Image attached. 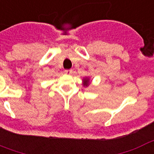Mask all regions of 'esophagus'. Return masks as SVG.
Listing matches in <instances>:
<instances>
[{"label": "esophagus", "instance_id": "obj_1", "mask_svg": "<svg viewBox=\"0 0 154 154\" xmlns=\"http://www.w3.org/2000/svg\"><path fill=\"white\" fill-rule=\"evenodd\" d=\"M64 72L66 74H68V75H71L72 73V69H67V70H64Z\"/></svg>", "mask_w": 154, "mask_h": 154}]
</instances>
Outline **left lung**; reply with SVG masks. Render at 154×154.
<instances>
[{
    "label": "left lung",
    "mask_w": 154,
    "mask_h": 154,
    "mask_svg": "<svg viewBox=\"0 0 154 154\" xmlns=\"http://www.w3.org/2000/svg\"><path fill=\"white\" fill-rule=\"evenodd\" d=\"M83 86H88L89 84H90V79L88 77H86V78H83Z\"/></svg>",
    "instance_id": "1"
}]
</instances>
